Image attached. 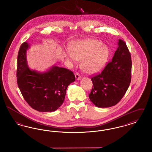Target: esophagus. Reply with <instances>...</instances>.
Returning a JSON list of instances; mask_svg holds the SVG:
<instances>
[{"label": "esophagus", "mask_w": 152, "mask_h": 152, "mask_svg": "<svg viewBox=\"0 0 152 152\" xmlns=\"http://www.w3.org/2000/svg\"><path fill=\"white\" fill-rule=\"evenodd\" d=\"M75 77H76V79L77 80L81 79V76H80V75L79 73H75Z\"/></svg>", "instance_id": "esophagus-1"}]
</instances>
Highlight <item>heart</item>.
Segmentation results:
<instances>
[{
    "label": "heart",
    "mask_w": 152,
    "mask_h": 152,
    "mask_svg": "<svg viewBox=\"0 0 152 152\" xmlns=\"http://www.w3.org/2000/svg\"><path fill=\"white\" fill-rule=\"evenodd\" d=\"M101 42L86 40L74 44L71 53H65V58L71 62L81 60L82 69L88 73L98 72L104 67L109 57V51Z\"/></svg>",
    "instance_id": "obj_1"
}]
</instances>
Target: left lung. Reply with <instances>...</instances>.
Masks as SVG:
<instances>
[{"mask_svg":"<svg viewBox=\"0 0 152 152\" xmlns=\"http://www.w3.org/2000/svg\"><path fill=\"white\" fill-rule=\"evenodd\" d=\"M118 45L112 61L101 73L91 78L94 86L89 97L99 108H108L116 105L122 99L130 85V52L123 40L119 39Z\"/></svg>","mask_w":152,"mask_h":152,"instance_id":"1","label":"left lung"}]
</instances>
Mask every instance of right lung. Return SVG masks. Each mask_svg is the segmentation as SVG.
<instances>
[{
	"mask_svg": "<svg viewBox=\"0 0 152 152\" xmlns=\"http://www.w3.org/2000/svg\"><path fill=\"white\" fill-rule=\"evenodd\" d=\"M29 45L22 44L18 55L17 83L24 100L39 112H53L63 103L68 86L75 80L73 73L65 68L53 66L39 72L28 68L26 52Z\"/></svg>",
	"mask_w": 152,
	"mask_h": 152,
	"instance_id": "1",
	"label": "right lung"
}]
</instances>
